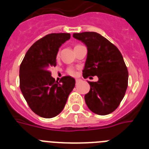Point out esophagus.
I'll return each mask as SVG.
<instances>
[{"label":"esophagus","mask_w":149,"mask_h":149,"mask_svg":"<svg viewBox=\"0 0 149 149\" xmlns=\"http://www.w3.org/2000/svg\"><path fill=\"white\" fill-rule=\"evenodd\" d=\"M75 81H76V84H79V83H81V81H82V80H81V79H76Z\"/></svg>","instance_id":"obj_1"}]
</instances>
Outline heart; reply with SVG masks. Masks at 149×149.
<instances>
[{
  "instance_id": "heart-1",
  "label": "heart",
  "mask_w": 149,
  "mask_h": 149,
  "mask_svg": "<svg viewBox=\"0 0 149 149\" xmlns=\"http://www.w3.org/2000/svg\"><path fill=\"white\" fill-rule=\"evenodd\" d=\"M59 57H60V52H57L56 53V58L58 59ZM67 72H68V74H70V75H75L76 74V72L75 70H74V68H72V67H69V68H67Z\"/></svg>"
}]
</instances>
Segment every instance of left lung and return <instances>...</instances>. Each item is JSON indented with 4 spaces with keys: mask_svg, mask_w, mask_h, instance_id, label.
Here are the masks:
<instances>
[{
    "mask_svg": "<svg viewBox=\"0 0 149 149\" xmlns=\"http://www.w3.org/2000/svg\"><path fill=\"white\" fill-rule=\"evenodd\" d=\"M73 37L87 47L83 77L98 76L97 82L88 81L90 90L85 95L89 110L98 115L111 113L120 104L128 83V72L119 50L95 32L74 33Z\"/></svg>",
    "mask_w": 149,
    "mask_h": 149,
    "instance_id": "left-lung-1",
    "label": "left lung"
}]
</instances>
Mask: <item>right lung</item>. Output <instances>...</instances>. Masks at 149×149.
I'll return each mask as SVG.
<instances>
[{
    "label": "right lung",
    "mask_w": 149,
    "mask_h": 149,
    "mask_svg": "<svg viewBox=\"0 0 149 149\" xmlns=\"http://www.w3.org/2000/svg\"><path fill=\"white\" fill-rule=\"evenodd\" d=\"M69 33H51L36 41L20 65V89L30 108L38 116L50 119L63 110L75 80L64 76L60 82L51 77L50 68L56 66V55Z\"/></svg>",
    "instance_id": "add662e5"
}]
</instances>
